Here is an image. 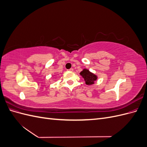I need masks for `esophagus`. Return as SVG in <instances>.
I'll return each mask as SVG.
<instances>
[{
	"mask_svg": "<svg viewBox=\"0 0 147 147\" xmlns=\"http://www.w3.org/2000/svg\"><path fill=\"white\" fill-rule=\"evenodd\" d=\"M69 71H72H72H74V69L72 68H71V69H69Z\"/></svg>",
	"mask_w": 147,
	"mask_h": 147,
	"instance_id": "1",
	"label": "esophagus"
}]
</instances>
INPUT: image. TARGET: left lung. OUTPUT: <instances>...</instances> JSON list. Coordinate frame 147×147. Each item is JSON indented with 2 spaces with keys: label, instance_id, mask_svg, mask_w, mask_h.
<instances>
[{
  "label": "left lung",
  "instance_id": "obj_1",
  "mask_svg": "<svg viewBox=\"0 0 147 147\" xmlns=\"http://www.w3.org/2000/svg\"><path fill=\"white\" fill-rule=\"evenodd\" d=\"M80 74L84 78V80L85 81L86 84H88V85H92V84L94 83V82L96 81V80L97 79V75L92 74L90 70L86 69H84L80 73Z\"/></svg>",
  "mask_w": 147,
  "mask_h": 147
}]
</instances>
